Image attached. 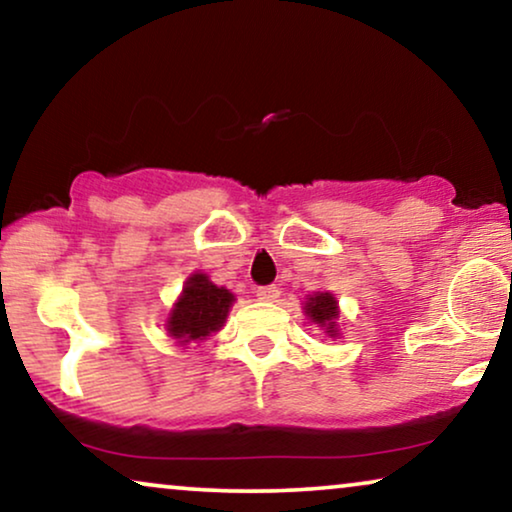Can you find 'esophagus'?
Returning a JSON list of instances; mask_svg holds the SVG:
<instances>
[{"instance_id": "obj_1", "label": "esophagus", "mask_w": 512, "mask_h": 512, "mask_svg": "<svg viewBox=\"0 0 512 512\" xmlns=\"http://www.w3.org/2000/svg\"><path fill=\"white\" fill-rule=\"evenodd\" d=\"M256 298L258 300H265V303H275V300L279 298V289L275 284L270 286H258L256 289Z\"/></svg>"}]
</instances>
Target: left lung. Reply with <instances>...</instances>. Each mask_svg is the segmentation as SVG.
<instances>
[{
    "label": "left lung",
    "mask_w": 512,
    "mask_h": 512,
    "mask_svg": "<svg viewBox=\"0 0 512 512\" xmlns=\"http://www.w3.org/2000/svg\"><path fill=\"white\" fill-rule=\"evenodd\" d=\"M305 314L314 324L324 328L326 335L335 338L338 335V300L333 298V293H314L305 300Z\"/></svg>",
    "instance_id": "obj_1"
}]
</instances>
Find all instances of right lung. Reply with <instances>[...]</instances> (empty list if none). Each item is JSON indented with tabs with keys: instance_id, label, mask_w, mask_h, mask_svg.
I'll list each match as a JSON object with an SVG mask.
<instances>
[{
	"instance_id": "right-lung-1",
	"label": "right lung",
	"mask_w": 512,
	"mask_h": 512,
	"mask_svg": "<svg viewBox=\"0 0 512 512\" xmlns=\"http://www.w3.org/2000/svg\"><path fill=\"white\" fill-rule=\"evenodd\" d=\"M233 300L235 296L228 289L209 282V277L202 272H195L186 279L184 291H181L170 317H167V333L179 345L207 340L209 335L226 324Z\"/></svg>"
}]
</instances>
